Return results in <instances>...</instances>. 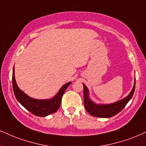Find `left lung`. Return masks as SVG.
Returning <instances> with one entry per match:
<instances>
[{
    "label": "left lung",
    "instance_id": "left-lung-1",
    "mask_svg": "<svg viewBox=\"0 0 146 146\" xmlns=\"http://www.w3.org/2000/svg\"><path fill=\"white\" fill-rule=\"evenodd\" d=\"M84 87V108L88 113L91 116L100 118H110L116 115L123 110L127 103L130 101L133 95L135 88V82L132 91L129 93L127 98L123 99L119 102L116 103L108 104V105H98L90 100L89 98V91L87 87L83 84Z\"/></svg>",
    "mask_w": 146,
    "mask_h": 146
}]
</instances>
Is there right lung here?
I'll list each match as a JSON object with an SVG mask.
<instances>
[{"mask_svg":"<svg viewBox=\"0 0 146 146\" xmlns=\"http://www.w3.org/2000/svg\"><path fill=\"white\" fill-rule=\"evenodd\" d=\"M13 89L14 95L18 102L22 105L26 110H28L32 114L37 116L44 117L53 114L58 110L61 105L63 95L71 82H68L61 88L56 96L48 100H39L30 98L23 91H21L17 87L15 79V72L14 68L13 70L12 76Z\"/></svg>","mask_w":146,"mask_h":146,"instance_id":"add662e5","label":"right lung"}]
</instances>
